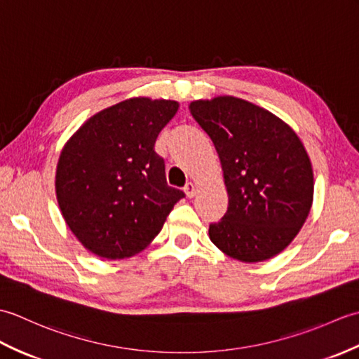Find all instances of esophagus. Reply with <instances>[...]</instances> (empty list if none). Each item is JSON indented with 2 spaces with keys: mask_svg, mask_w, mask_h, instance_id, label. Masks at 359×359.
<instances>
[{
  "mask_svg": "<svg viewBox=\"0 0 359 359\" xmlns=\"http://www.w3.org/2000/svg\"><path fill=\"white\" fill-rule=\"evenodd\" d=\"M185 193L188 197H193L196 194V189H197V185L194 184V182H188V184L185 185Z\"/></svg>",
  "mask_w": 359,
  "mask_h": 359,
  "instance_id": "34e87169",
  "label": "esophagus"
}]
</instances>
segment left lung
Wrapping results in <instances>:
<instances>
[{
	"mask_svg": "<svg viewBox=\"0 0 359 359\" xmlns=\"http://www.w3.org/2000/svg\"><path fill=\"white\" fill-rule=\"evenodd\" d=\"M222 163L228 210L210 239L241 262L279 255L313 202V170L296 133L264 108L231 95L189 103Z\"/></svg>",
	"mask_w": 359,
	"mask_h": 359,
	"instance_id": "left-lung-1",
	"label": "left lung"
}]
</instances>
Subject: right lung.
<instances>
[{
  "label": "right lung",
  "instance_id": "add662e5",
  "mask_svg": "<svg viewBox=\"0 0 359 359\" xmlns=\"http://www.w3.org/2000/svg\"><path fill=\"white\" fill-rule=\"evenodd\" d=\"M179 103L129 98L86 120L58 158L57 201L83 247L104 259L131 257L162 230L185 193L166 184L154 151Z\"/></svg>",
  "mask_w": 359,
  "mask_h": 359
}]
</instances>
